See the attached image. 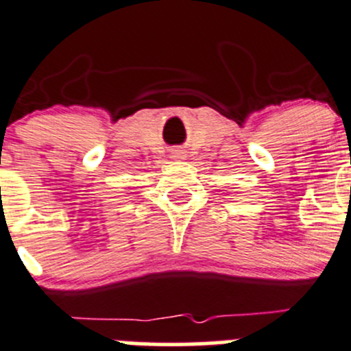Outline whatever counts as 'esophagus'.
Segmentation results:
<instances>
[{"label":"esophagus","instance_id":"1","mask_svg":"<svg viewBox=\"0 0 351 351\" xmlns=\"http://www.w3.org/2000/svg\"><path fill=\"white\" fill-rule=\"evenodd\" d=\"M171 157L173 159H185V152H183V150H173L171 152Z\"/></svg>","mask_w":351,"mask_h":351}]
</instances>
